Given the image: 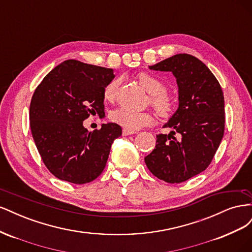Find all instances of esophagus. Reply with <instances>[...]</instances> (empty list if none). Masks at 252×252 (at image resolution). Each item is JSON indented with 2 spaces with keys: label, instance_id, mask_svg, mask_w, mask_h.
I'll return each mask as SVG.
<instances>
[{
  "label": "esophagus",
  "instance_id": "esophagus-1",
  "mask_svg": "<svg viewBox=\"0 0 252 252\" xmlns=\"http://www.w3.org/2000/svg\"><path fill=\"white\" fill-rule=\"evenodd\" d=\"M133 133H135V131L129 130V129H126V128L123 129V135H130V134H133Z\"/></svg>",
  "mask_w": 252,
  "mask_h": 252
}]
</instances>
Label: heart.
Wrapping results in <instances>:
<instances>
[{"label":"heart","mask_w":252,"mask_h":252,"mask_svg":"<svg viewBox=\"0 0 252 252\" xmlns=\"http://www.w3.org/2000/svg\"><path fill=\"white\" fill-rule=\"evenodd\" d=\"M140 85L147 91L150 95V103L154 106L158 114L168 117L177 108V98L172 94L166 93L165 84L158 78L147 72L138 74ZM119 81L113 80L109 82L104 88V98L106 101H113L117 94ZM111 120L122 127L129 130L138 129L150 124L152 122V114L146 111H134L128 108H119L110 114Z\"/></svg>","instance_id":"1"}]
</instances>
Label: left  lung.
I'll return each mask as SVG.
<instances>
[{"mask_svg":"<svg viewBox=\"0 0 252 252\" xmlns=\"http://www.w3.org/2000/svg\"><path fill=\"white\" fill-rule=\"evenodd\" d=\"M149 69L173 74L179 105L163 125L172 130L157 135L156 147L145 157V163L159 180L171 184L185 182L207 168L223 139V91L209 68L186 53L161 61Z\"/></svg>","mask_w":252,"mask_h":252,"instance_id":"left-lung-1","label":"left lung"}]
</instances>
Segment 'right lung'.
Returning a JSON list of instances; mask_svg holds the SVG:
<instances>
[{
	"mask_svg": "<svg viewBox=\"0 0 252 252\" xmlns=\"http://www.w3.org/2000/svg\"><path fill=\"white\" fill-rule=\"evenodd\" d=\"M113 69L67 60L36 87L29 108L30 128L39 154L58 179L85 184L104 170L113 141L122 134L116 123L88 131L83 121L103 117L104 88Z\"/></svg>",
	"mask_w": 252,
	"mask_h": 252,
	"instance_id": "right-lung-1",
	"label": "right lung"
}]
</instances>
